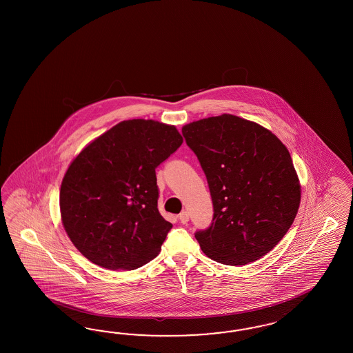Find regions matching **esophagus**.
Returning a JSON list of instances; mask_svg holds the SVG:
<instances>
[{
	"label": "esophagus",
	"mask_w": 353,
	"mask_h": 353,
	"mask_svg": "<svg viewBox=\"0 0 353 353\" xmlns=\"http://www.w3.org/2000/svg\"><path fill=\"white\" fill-rule=\"evenodd\" d=\"M179 220L181 221V224H188L189 214L186 211H182L181 214H179Z\"/></svg>",
	"instance_id": "obj_1"
}]
</instances>
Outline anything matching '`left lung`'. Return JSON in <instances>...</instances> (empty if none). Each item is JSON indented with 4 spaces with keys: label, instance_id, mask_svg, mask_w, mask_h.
Here are the masks:
<instances>
[{
    "label": "left lung",
    "instance_id": "obj_1",
    "mask_svg": "<svg viewBox=\"0 0 353 353\" xmlns=\"http://www.w3.org/2000/svg\"><path fill=\"white\" fill-rule=\"evenodd\" d=\"M207 177L212 224L195 233L204 254L226 265L264 256L289 232L300 204L288 148L260 124L230 114L182 127Z\"/></svg>",
    "mask_w": 353,
    "mask_h": 353
}]
</instances>
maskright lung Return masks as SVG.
Wrapping results in <instances>:
<instances>
[{"mask_svg": "<svg viewBox=\"0 0 353 353\" xmlns=\"http://www.w3.org/2000/svg\"><path fill=\"white\" fill-rule=\"evenodd\" d=\"M174 125L120 121L81 150L64 173V230L84 256L106 269L133 270L161 252L171 230L158 210L155 168L181 146Z\"/></svg>", "mask_w": 353, "mask_h": 353, "instance_id": "obj_1", "label": "right lung"}]
</instances>
